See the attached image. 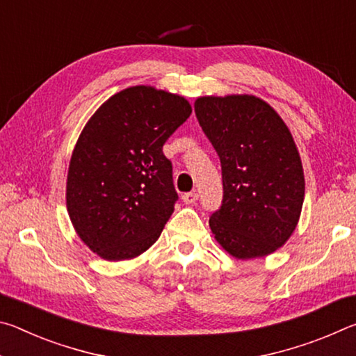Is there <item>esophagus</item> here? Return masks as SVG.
<instances>
[{
  "label": "esophagus",
  "mask_w": 356,
  "mask_h": 356,
  "mask_svg": "<svg viewBox=\"0 0 356 356\" xmlns=\"http://www.w3.org/2000/svg\"><path fill=\"white\" fill-rule=\"evenodd\" d=\"M182 200L185 204H195L197 201V193H195V191L185 193V195L182 196Z\"/></svg>",
  "instance_id": "esophagus-1"
}]
</instances>
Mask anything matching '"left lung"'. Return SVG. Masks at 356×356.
Returning <instances> with one entry per match:
<instances>
[{
    "label": "left lung",
    "instance_id": "obj_1",
    "mask_svg": "<svg viewBox=\"0 0 356 356\" xmlns=\"http://www.w3.org/2000/svg\"><path fill=\"white\" fill-rule=\"evenodd\" d=\"M202 131L221 161L222 204L209 226L236 259L265 257L298 225L305 174L291 130L256 95H206L195 102Z\"/></svg>",
    "mask_w": 356,
    "mask_h": 356
}]
</instances>
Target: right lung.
Masks as SVG:
<instances>
[{
    "mask_svg": "<svg viewBox=\"0 0 356 356\" xmlns=\"http://www.w3.org/2000/svg\"><path fill=\"white\" fill-rule=\"evenodd\" d=\"M191 114L182 95L131 86L111 95L84 125L69 163L65 202L78 237L105 261L152 246L177 193L163 144Z\"/></svg>",
    "mask_w": 356,
    "mask_h": 356,
    "instance_id": "obj_1",
    "label": "right lung"
}]
</instances>
